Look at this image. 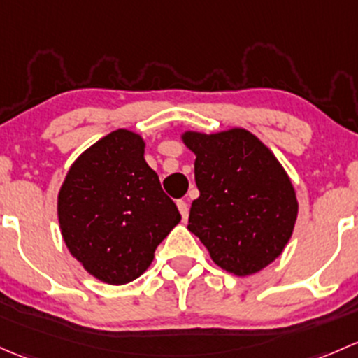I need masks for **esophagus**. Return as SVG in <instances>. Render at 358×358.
Returning a JSON list of instances; mask_svg holds the SVG:
<instances>
[{
  "instance_id": "obj_1",
  "label": "esophagus",
  "mask_w": 358,
  "mask_h": 358,
  "mask_svg": "<svg viewBox=\"0 0 358 358\" xmlns=\"http://www.w3.org/2000/svg\"><path fill=\"white\" fill-rule=\"evenodd\" d=\"M178 208L182 215V220H187V213H189V208H187V203L184 200H178Z\"/></svg>"
}]
</instances>
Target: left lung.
<instances>
[{
  "instance_id": "8db88e82",
  "label": "left lung",
  "mask_w": 358,
  "mask_h": 358,
  "mask_svg": "<svg viewBox=\"0 0 358 358\" xmlns=\"http://www.w3.org/2000/svg\"><path fill=\"white\" fill-rule=\"evenodd\" d=\"M182 143L196 155L200 191L187 229L231 274L243 278L267 267L288 245L298 215L296 193L282 165L241 127L215 134L186 131Z\"/></svg>"
}]
</instances>
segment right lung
<instances>
[{"instance_id":"1","label":"right lung","mask_w":358,"mask_h":358,"mask_svg":"<svg viewBox=\"0 0 358 358\" xmlns=\"http://www.w3.org/2000/svg\"><path fill=\"white\" fill-rule=\"evenodd\" d=\"M179 220L178 206L146 164L145 141L127 129L110 132L80 155L58 193L69 252L106 285L138 279Z\"/></svg>"}]
</instances>
